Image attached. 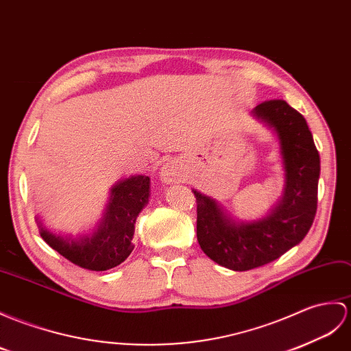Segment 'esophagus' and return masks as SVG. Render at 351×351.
Returning a JSON list of instances; mask_svg holds the SVG:
<instances>
[{
	"label": "esophagus",
	"instance_id": "34e87169",
	"mask_svg": "<svg viewBox=\"0 0 351 351\" xmlns=\"http://www.w3.org/2000/svg\"><path fill=\"white\" fill-rule=\"evenodd\" d=\"M160 178L165 184H175V182H181L182 179V170L181 166L178 165V161L172 160L162 165L160 170Z\"/></svg>",
	"mask_w": 351,
	"mask_h": 351
}]
</instances>
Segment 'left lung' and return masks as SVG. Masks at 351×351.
I'll list each match as a JSON object with an SVG mask.
<instances>
[{
  "label": "left lung",
  "instance_id": "1",
  "mask_svg": "<svg viewBox=\"0 0 351 351\" xmlns=\"http://www.w3.org/2000/svg\"><path fill=\"white\" fill-rule=\"evenodd\" d=\"M254 115L278 134L286 169V189L274 213L260 221L236 224L215 200L193 191L200 248L232 271H250L281 257L305 238L317 213L320 156L305 118L284 100L260 103Z\"/></svg>",
  "mask_w": 351,
  "mask_h": 351
}]
</instances>
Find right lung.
Masks as SVG:
<instances>
[{
    "instance_id": "1",
    "label": "right lung",
    "mask_w": 351,
    "mask_h": 351,
    "mask_svg": "<svg viewBox=\"0 0 351 351\" xmlns=\"http://www.w3.org/2000/svg\"><path fill=\"white\" fill-rule=\"evenodd\" d=\"M148 197L149 178L132 176L112 189L109 206L99 230L93 236L73 241L53 234L43 229L42 224L40 234L49 247L58 251L71 263L88 271H108L132 254L136 218L148 203Z\"/></svg>"
}]
</instances>
